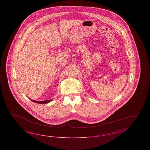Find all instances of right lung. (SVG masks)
Segmentation results:
<instances>
[{
    "instance_id": "obj_1",
    "label": "right lung",
    "mask_w": 150,
    "mask_h": 150,
    "mask_svg": "<svg viewBox=\"0 0 150 150\" xmlns=\"http://www.w3.org/2000/svg\"><path fill=\"white\" fill-rule=\"evenodd\" d=\"M30 100H31L33 102H35V103H40V104H42V103H43V104H45V103H49L52 100H43V101H36V100H31V99H30Z\"/></svg>"
}]
</instances>
